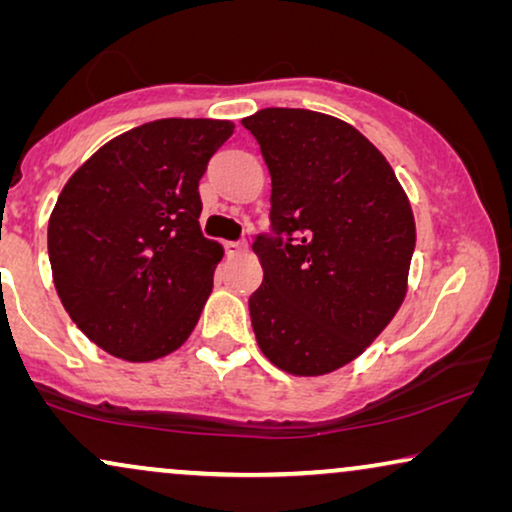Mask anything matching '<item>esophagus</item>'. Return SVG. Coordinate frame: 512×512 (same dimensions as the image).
<instances>
[{"label": "esophagus", "mask_w": 512, "mask_h": 512, "mask_svg": "<svg viewBox=\"0 0 512 512\" xmlns=\"http://www.w3.org/2000/svg\"><path fill=\"white\" fill-rule=\"evenodd\" d=\"M223 247H226L228 256H240V254H244V251H247V247H244L242 242H226Z\"/></svg>", "instance_id": "34e87169"}]
</instances>
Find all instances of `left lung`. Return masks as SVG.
<instances>
[{"label":"left lung","mask_w":512,"mask_h":512,"mask_svg":"<svg viewBox=\"0 0 512 512\" xmlns=\"http://www.w3.org/2000/svg\"><path fill=\"white\" fill-rule=\"evenodd\" d=\"M242 125L270 170L277 235L254 242L263 268L249 298L256 342L284 373H333L403 305L417 237L410 200L387 158L340 118L270 107Z\"/></svg>","instance_id":"1"}]
</instances>
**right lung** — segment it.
Segmentation results:
<instances>
[{
    "mask_svg": "<svg viewBox=\"0 0 512 512\" xmlns=\"http://www.w3.org/2000/svg\"><path fill=\"white\" fill-rule=\"evenodd\" d=\"M235 125L160 118L97 149L48 219L55 291L90 342L123 361L163 359L188 340L223 258L202 237L198 184Z\"/></svg>",
    "mask_w": 512,
    "mask_h": 512,
    "instance_id": "obj_1",
    "label": "right lung"
}]
</instances>
